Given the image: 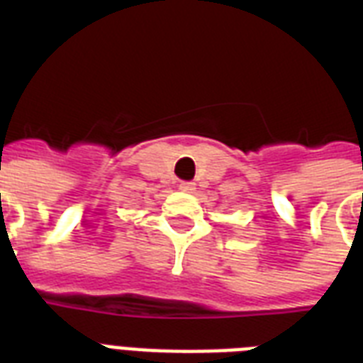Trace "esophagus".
<instances>
[{
  "label": "esophagus",
  "mask_w": 363,
  "mask_h": 363,
  "mask_svg": "<svg viewBox=\"0 0 363 363\" xmlns=\"http://www.w3.org/2000/svg\"><path fill=\"white\" fill-rule=\"evenodd\" d=\"M179 190L184 194H194L196 192V182H188V181L181 182V184H179Z\"/></svg>",
  "instance_id": "obj_1"
}]
</instances>
